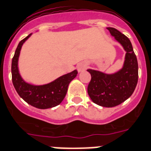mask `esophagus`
<instances>
[{
    "mask_svg": "<svg viewBox=\"0 0 151 151\" xmlns=\"http://www.w3.org/2000/svg\"><path fill=\"white\" fill-rule=\"evenodd\" d=\"M87 68V64L86 63H81L77 65V69L79 72L84 71Z\"/></svg>",
    "mask_w": 151,
    "mask_h": 151,
    "instance_id": "esophagus-1",
    "label": "esophagus"
}]
</instances>
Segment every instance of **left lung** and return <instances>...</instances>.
I'll return each instance as SVG.
<instances>
[{"label": "left lung", "instance_id": "8db88e82", "mask_svg": "<svg viewBox=\"0 0 151 151\" xmlns=\"http://www.w3.org/2000/svg\"><path fill=\"white\" fill-rule=\"evenodd\" d=\"M107 29L126 51L124 66L112 74L87 70L91 74L87 90L94 103L100 106L111 108L120 104L132 95L138 82L139 66L129 39L116 28L108 27Z\"/></svg>", "mask_w": 151, "mask_h": 151}]
</instances>
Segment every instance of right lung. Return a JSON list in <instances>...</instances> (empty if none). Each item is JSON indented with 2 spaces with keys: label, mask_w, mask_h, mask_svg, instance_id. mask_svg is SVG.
<instances>
[{
  "label": "right lung",
  "mask_w": 151,
  "mask_h": 151,
  "mask_svg": "<svg viewBox=\"0 0 151 151\" xmlns=\"http://www.w3.org/2000/svg\"><path fill=\"white\" fill-rule=\"evenodd\" d=\"M31 35L32 34L28 35L17 46L12 60V80L17 93L27 104L37 109H50L62 103L67 93L69 84L76 78L78 71L75 70L42 86H34L26 82L19 73L18 59L22 46Z\"/></svg>",
  "instance_id": "1"
}]
</instances>
